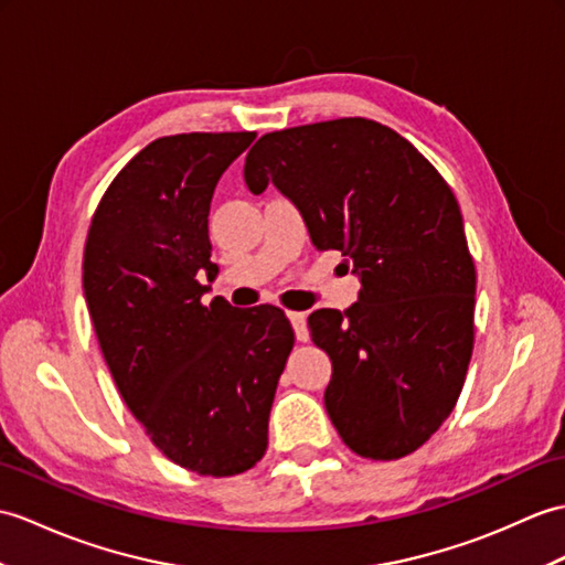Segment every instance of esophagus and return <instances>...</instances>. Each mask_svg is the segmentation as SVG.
<instances>
[{
    "instance_id": "1",
    "label": "esophagus",
    "mask_w": 565,
    "mask_h": 565,
    "mask_svg": "<svg viewBox=\"0 0 565 565\" xmlns=\"http://www.w3.org/2000/svg\"><path fill=\"white\" fill-rule=\"evenodd\" d=\"M286 315H288V320H291V324H294L298 342H308V315L306 312H296V310H288Z\"/></svg>"
}]
</instances>
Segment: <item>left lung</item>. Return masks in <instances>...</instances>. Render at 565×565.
<instances>
[{"instance_id": "8db88e82", "label": "left lung", "mask_w": 565, "mask_h": 565, "mask_svg": "<svg viewBox=\"0 0 565 565\" xmlns=\"http://www.w3.org/2000/svg\"><path fill=\"white\" fill-rule=\"evenodd\" d=\"M243 175L253 194L277 188L312 245L347 255L361 281L347 312L308 318L332 361L324 406L337 433L371 460L422 448L455 409L475 349L477 271L448 182L363 117L265 135Z\"/></svg>"}]
</instances>
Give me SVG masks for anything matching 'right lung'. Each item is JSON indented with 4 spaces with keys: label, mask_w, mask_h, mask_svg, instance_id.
I'll return each instance as SVG.
<instances>
[{
    "label": "right lung",
    "mask_w": 565,
    "mask_h": 565,
    "mask_svg": "<svg viewBox=\"0 0 565 565\" xmlns=\"http://www.w3.org/2000/svg\"><path fill=\"white\" fill-rule=\"evenodd\" d=\"M255 132L151 141L105 190L84 250V296L113 380L168 460L233 477L267 450L294 327L274 306L202 296L214 281L209 209Z\"/></svg>",
    "instance_id": "add662e5"
}]
</instances>
